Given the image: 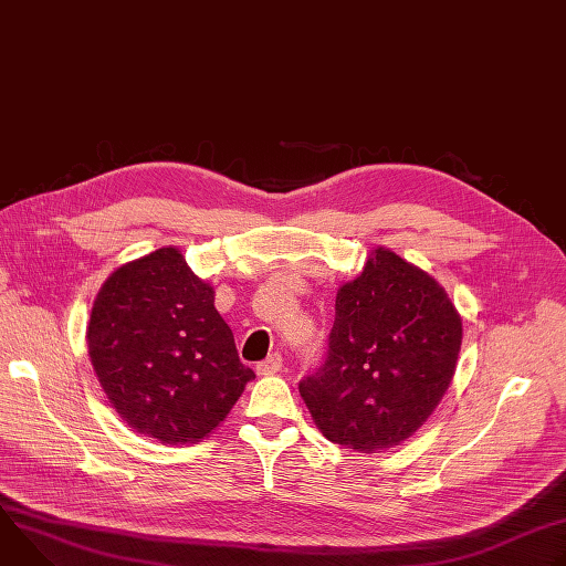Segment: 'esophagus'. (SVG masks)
<instances>
[{"instance_id": "esophagus-1", "label": "esophagus", "mask_w": 566, "mask_h": 566, "mask_svg": "<svg viewBox=\"0 0 566 566\" xmlns=\"http://www.w3.org/2000/svg\"><path fill=\"white\" fill-rule=\"evenodd\" d=\"M282 356L280 354H271L266 360H262V363H258V374H262V376H273V374H277L280 369H282Z\"/></svg>"}]
</instances>
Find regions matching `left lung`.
<instances>
[{
	"mask_svg": "<svg viewBox=\"0 0 566 566\" xmlns=\"http://www.w3.org/2000/svg\"><path fill=\"white\" fill-rule=\"evenodd\" d=\"M459 349L461 317L448 293L378 249L338 291L325 360L297 387L329 441L358 452L385 450L434 412Z\"/></svg>",
	"mask_w": 566,
	"mask_h": 566,
	"instance_id": "left-lung-1",
	"label": "left lung"
}]
</instances>
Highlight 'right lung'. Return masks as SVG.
Segmentation results:
<instances>
[{"label": "right lung", "mask_w": 566, "mask_h": 566, "mask_svg": "<svg viewBox=\"0 0 566 566\" xmlns=\"http://www.w3.org/2000/svg\"><path fill=\"white\" fill-rule=\"evenodd\" d=\"M87 347L118 417L164 443L210 434L255 378L239 360L212 286L177 249H158L107 277Z\"/></svg>", "instance_id": "1"}]
</instances>
